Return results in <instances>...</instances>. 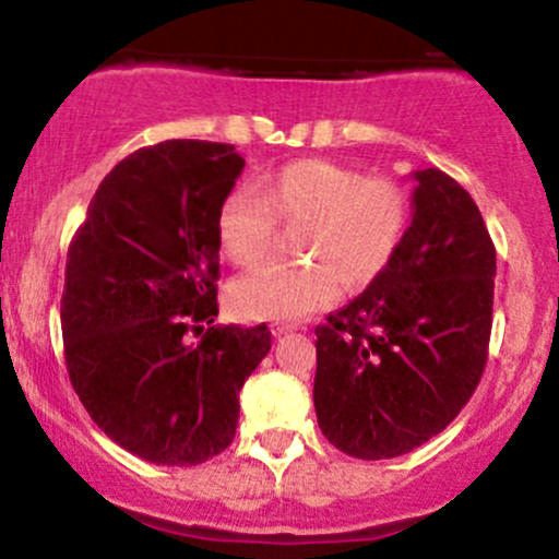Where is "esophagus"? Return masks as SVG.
<instances>
[{"label":"esophagus","instance_id":"1","mask_svg":"<svg viewBox=\"0 0 559 559\" xmlns=\"http://www.w3.org/2000/svg\"><path fill=\"white\" fill-rule=\"evenodd\" d=\"M270 331H273L275 336H281V334H289V331H294V326H292V323H273Z\"/></svg>","mask_w":559,"mask_h":559}]
</instances>
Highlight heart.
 Returning <instances> with one entry per match:
<instances>
[{
    "label": "heart",
    "instance_id": "1",
    "mask_svg": "<svg viewBox=\"0 0 559 559\" xmlns=\"http://www.w3.org/2000/svg\"><path fill=\"white\" fill-rule=\"evenodd\" d=\"M408 195L388 177H366L326 158H299L219 201L217 243L233 265L251 267L273 247L275 223L297 228L312 262H270L230 286V308L251 321H297L329 308L347 286L377 281L401 249Z\"/></svg>",
    "mask_w": 559,
    "mask_h": 559
}]
</instances>
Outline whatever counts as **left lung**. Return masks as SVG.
<instances>
[{
  "label": "left lung",
  "mask_w": 559,
  "mask_h": 559,
  "mask_svg": "<svg viewBox=\"0 0 559 559\" xmlns=\"http://www.w3.org/2000/svg\"><path fill=\"white\" fill-rule=\"evenodd\" d=\"M411 225L390 267L316 329L318 427L355 459H395L443 432L488 358L496 249L472 195L414 171Z\"/></svg>",
  "instance_id": "left-lung-1"
}]
</instances>
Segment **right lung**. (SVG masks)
Masks as SVG:
<instances>
[{
  "label": "right lung",
  "mask_w": 559,
  "mask_h": 559,
  "mask_svg": "<svg viewBox=\"0 0 559 559\" xmlns=\"http://www.w3.org/2000/svg\"><path fill=\"white\" fill-rule=\"evenodd\" d=\"M233 145L167 140L108 171L73 236L60 299L66 366L114 443L190 467L236 438L238 392L270 353V329L217 316V210L241 177Z\"/></svg>",
  "instance_id": "add662e5"
}]
</instances>
